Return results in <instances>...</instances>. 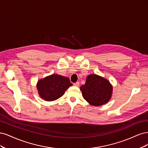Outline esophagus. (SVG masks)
<instances>
[{"mask_svg":"<svg viewBox=\"0 0 148 148\" xmlns=\"http://www.w3.org/2000/svg\"><path fill=\"white\" fill-rule=\"evenodd\" d=\"M73 85H74V86H79V82H77V83H74L73 84Z\"/></svg>","mask_w":148,"mask_h":148,"instance_id":"esophagus-1","label":"esophagus"}]
</instances>
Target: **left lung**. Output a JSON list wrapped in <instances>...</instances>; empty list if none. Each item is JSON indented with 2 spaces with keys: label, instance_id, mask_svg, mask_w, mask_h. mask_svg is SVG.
<instances>
[{
  "label": "left lung",
  "instance_id": "obj_1",
  "mask_svg": "<svg viewBox=\"0 0 148 148\" xmlns=\"http://www.w3.org/2000/svg\"><path fill=\"white\" fill-rule=\"evenodd\" d=\"M84 99L89 104L100 106L108 102L113 87L107 79L96 74L88 75L85 84L80 87Z\"/></svg>",
  "mask_w": 148,
  "mask_h": 148
}]
</instances>
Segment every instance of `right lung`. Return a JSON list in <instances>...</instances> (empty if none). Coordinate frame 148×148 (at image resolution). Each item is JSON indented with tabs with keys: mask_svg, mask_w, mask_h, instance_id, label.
Returning <instances> with one entry per match:
<instances>
[{
	"mask_svg": "<svg viewBox=\"0 0 148 148\" xmlns=\"http://www.w3.org/2000/svg\"><path fill=\"white\" fill-rule=\"evenodd\" d=\"M71 86L72 83L69 78L57 74H52L39 79L36 85L39 96L46 101L59 99Z\"/></svg>",
	"mask_w": 148,
	"mask_h": 148,
	"instance_id": "1",
	"label": "right lung"
}]
</instances>
